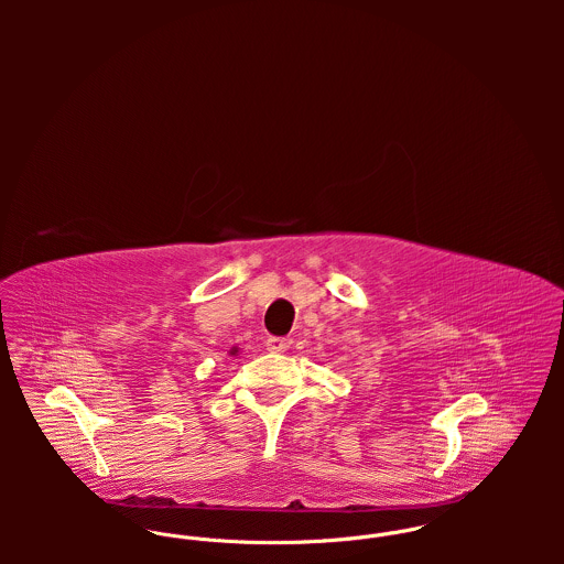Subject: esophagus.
Here are the masks:
<instances>
[{"label":"esophagus","instance_id":"34e87169","mask_svg":"<svg viewBox=\"0 0 564 564\" xmlns=\"http://www.w3.org/2000/svg\"><path fill=\"white\" fill-rule=\"evenodd\" d=\"M291 343H293V340H291L289 336H269V338H267V349H269V351H275V354H278V351H286V349L291 347Z\"/></svg>","mask_w":564,"mask_h":564}]
</instances>
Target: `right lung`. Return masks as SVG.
Here are the masks:
<instances>
[{
  "mask_svg": "<svg viewBox=\"0 0 564 564\" xmlns=\"http://www.w3.org/2000/svg\"><path fill=\"white\" fill-rule=\"evenodd\" d=\"M235 351H237V349H232V354H235Z\"/></svg>",
  "mask_w": 564,
  "mask_h": 564,
  "instance_id": "1",
  "label": "right lung"
}]
</instances>
